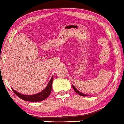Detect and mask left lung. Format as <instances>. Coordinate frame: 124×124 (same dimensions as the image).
<instances>
[{"label": "left lung", "mask_w": 124, "mask_h": 124, "mask_svg": "<svg viewBox=\"0 0 124 124\" xmlns=\"http://www.w3.org/2000/svg\"><path fill=\"white\" fill-rule=\"evenodd\" d=\"M72 87H73V88L74 90H75V92H76V93L78 94H79V95H80V96H89V95H87V94H84V93H81V92H79V91L78 90H77L76 88L73 85H72Z\"/></svg>", "instance_id": "obj_1"}]
</instances>
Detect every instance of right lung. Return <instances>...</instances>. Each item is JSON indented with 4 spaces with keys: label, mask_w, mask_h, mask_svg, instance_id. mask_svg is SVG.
Segmentation results:
<instances>
[{
    "label": "right lung",
    "mask_w": 124,
    "mask_h": 124,
    "mask_svg": "<svg viewBox=\"0 0 124 124\" xmlns=\"http://www.w3.org/2000/svg\"><path fill=\"white\" fill-rule=\"evenodd\" d=\"M52 81H53V76L51 78V79L49 82V83L47 85L46 87L44 89V90L39 93L35 94L33 95H24L22 94H20L18 92H16L12 87V90L16 94L17 96L18 97L20 98L21 99L23 100L24 101H31V102H38L44 100L46 99V98L48 97V96L50 94L52 90Z\"/></svg>",
    "instance_id": "obj_1"
}]
</instances>
